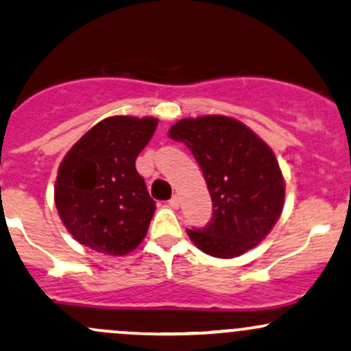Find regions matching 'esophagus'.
Here are the masks:
<instances>
[{"instance_id":"obj_1","label":"esophagus","mask_w":351,"mask_h":351,"mask_svg":"<svg viewBox=\"0 0 351 351\" xmlns=\"http://www.w3.org/2000/svg\"><path fill=\"white\" fill-rule=\"evenodd\" d=\"M168 205L171 206L173 210H178V208H180V196H178V195L173 196V198L168 202Z\"/></svg>"}]
</instances>
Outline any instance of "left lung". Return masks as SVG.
I'll use <instances>...</instances> for the list:
<instances>
[{
  "instance_id": "left-lung-1",
  "label": "left lung",
  "mask_w": 351,
  "mask_h": 351,
  "mask_svg": "<svg viewBox=\"0 0 351 351\" xmlns=\"http://www.w3.org/2000/svg\"><path fill=\"white\" fill-rule=\"evenodd\" d=\"M168 134L193 153L213 202L205 228L186 230L191 241L217 258L255 248L285 203L283 175L271 148L243 123L221 114L180 119Z\"/></svg>"
}]
</instances>
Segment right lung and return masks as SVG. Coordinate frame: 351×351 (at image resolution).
<instances>
[{
    "label": "right lung",
    "instance_id": "obj_1",
    "mask_svg": "<svg viewBox=\"0 0 351 351\" xmlns=\"http://www.w3.org/2000/svg\"><path fill=\"white\" fill-rule=\"evenodd\" d=\"M158 119L110 117L84 133L58 168V215L76 241L111 256L133 252L155 213L134 161Z\"/></svg>",
    "mask_w": 351,
    "mask_h": 351
}]
</instances>
